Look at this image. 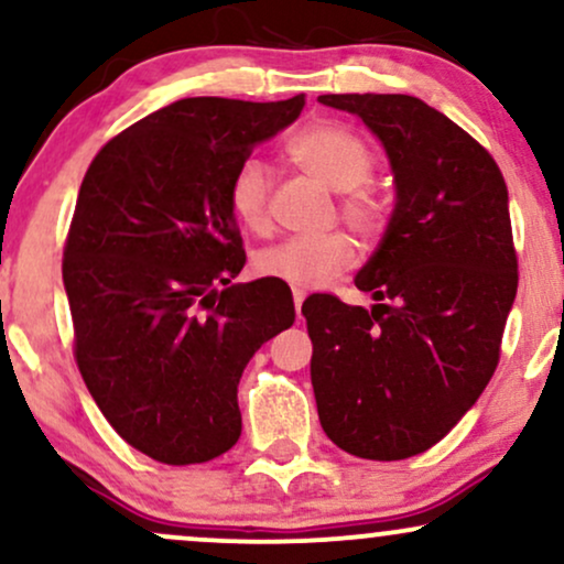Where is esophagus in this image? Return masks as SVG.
I'll return each mask as SVG.
<instances>
[{"label":"esophagus","mask_w":564,"mask_h":564,"mask_svg":"<svg viewBox=\"0 0 564 564\" xmlns=\"http://www.w3.org/2000/svg\"><path fill=\"white\" fill-rule=\"evenodd\" d=\"M302 304H304V291H294V310H296V318H302Z\"/></svg>","instance_id":"obj_1"}]
</instances>
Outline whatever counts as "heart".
<instances>
[{"label":"heart","mask_w":564,"mask_h":564,"mask_svg":"<svg viewBox=\"0 0 564 564\" xmlns=\"http://www.w3.org/2000/svg\"><path fill=\"white\" fill-rule=\"evenodd\" d=\"M289 159L304 174L318 180L328 191L339 193L336 215L355 232L373 241L390 225V204L368 185L373 174V153L352 129L318 121L304 127L289 140ZM232 217L251 232H264L270 225V172L260 159L249 156L232 172L228 185ZM358 260L355 241L341 230L321 236H294L257 254V273L291 289H318L334 275L345 273Z\"/></svg>","instance_id":"b5f03b06"}]
</instances>
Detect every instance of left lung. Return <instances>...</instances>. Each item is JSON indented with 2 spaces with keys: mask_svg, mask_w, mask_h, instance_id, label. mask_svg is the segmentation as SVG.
<instances>
[{
  "mask_svg": "<svg viewBox=\"0 0 564 564\" xmlns=\"http://www.w3.org/2000/svg\"><path fill=\"white\" fill-rule=\"evenodd\" d=\"M384 145L394 209L355 275L371 310L302 304L321 426L341 451L400 462L440 443L494 377L517 294L509 193L488 151L411 95H321Z\"/></svg>",
  "mask_w": 564,
  "mask_h": 564,
  "instance_id": "1",
  "label": "left lung"
}]
</instances>
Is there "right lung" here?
Listing matches in <instances>:
<instances>
[{
  "label": "right lung",
  "mask_w": 564,
  "mask_h": 564,
  "mask_svg": "<svg viewBox=\"0 0 564 564\" xmlns=\"http://www.w3.org/2000/svg\"><path fill=\"white\" fill-rule=\"evenodd\" d=\"M302 108L185 97L108 140L82 180L63 249L74 358L108 424L161 464L238 443L243 368L294 323L286 283H230L246 251L228 185Z\"/></svg>",
  "instance_id": "add662e5"
}]
</instances>
